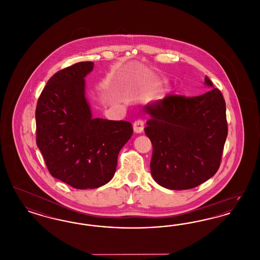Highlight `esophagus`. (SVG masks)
<instances>
[{
	"label": "esophagus",
	"instance_id": "1",
	"mask_svg": "<svg viewBox=\"0 0 260 260\" xmlns=\"http://www.w3.org/2000/svg\"><path fill=\"white\" fill-rule=\"evenodd\" d=\"M144 128V122L142 120H136L134 123V131L136 134H141Z\"/></svg>",
	"mask_w": 260,
	"mask_h": 260
}]
</instances>
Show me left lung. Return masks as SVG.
Wrapping results in <instances>:
<instances>
[{"mask_svg": "<svg viewBox=\"0 0 260 260\" xmlns=\"http://www.w3.org/2000/svg\"><path fill=\"white\" fill-rule=\"evenodd\" d=\"M205 85L213 87L209 77ZM144 128L153 145L150 162L154 180L167 189L187 190L206 182L219 169L228 134L222 93L169 95L143 107Z\"/></svg>", "mask_w": 260, "mask_h": 260, "instance_id": "1", "label": "left lung"}]
</instances>
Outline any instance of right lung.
<instances>
[{"mask_svg": "<svg viewBox=\"0 0 260 260\" xmlns=\"http://www.w3.org/2000/svg\"><path fill=\"white\" fill-rule=\"evenodd\" d=\"M93 65L78 62L55 73L36 107V142L47 168L76 189L108 183L119 152L134 133L129 122L92 118L85 78Z\"/></svg>", "mask_w": 260, "mask_h": 260, "instance_id": "1", "label": "right lung"}]
</instances>
